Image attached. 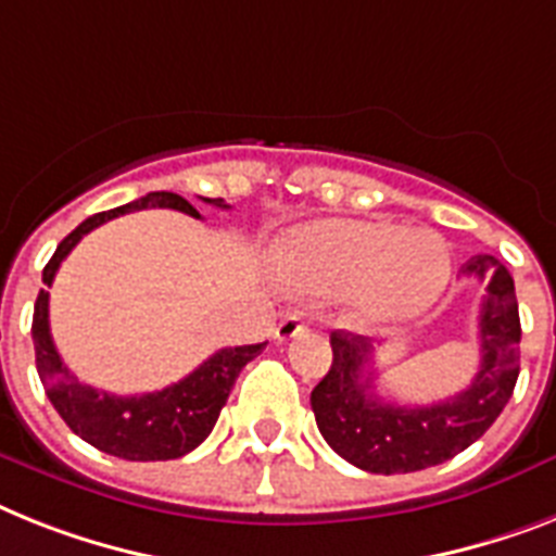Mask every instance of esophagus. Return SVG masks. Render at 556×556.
<instances>
[{
    "label": "esophagus",
    "instance_id": "1",
    "mask_svg": "<svg viewBox=\"0 0 556 556\" xmlns=\"http://www.w3.org/2000/svg\"><path fill=\"white\" fill-rule=\"evenodd\" d=\"M306 329V318L304 312H289V315H283L281 324L275 327V338L278 341H289V338H295L298 332H304Z\"/></svg>",
    "mask_w": 556,
    "mask_h": 556
}]
</instances>
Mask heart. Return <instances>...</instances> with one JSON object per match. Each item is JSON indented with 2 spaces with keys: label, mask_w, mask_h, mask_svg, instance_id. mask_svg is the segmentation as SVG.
<instances>
[{
  "label": "heart",
  "mask_w": 556,
  "mask_h": 556,
  "mask_svg": "<svg viewBox=\"0 0 556 556\" xmlns=\"http://www.w3.org/2000/svg\"><path fill=\"white\" fill-rule=\"evenodd\" d=\"M275 269L283 283L304 295L352 292L361 318L394 324L432 304L446 287L452 264L446 244L432 229L324 218L278 238Z\"/></svg>",
  "instance_id": "b5f03b06"
}]
</instances>
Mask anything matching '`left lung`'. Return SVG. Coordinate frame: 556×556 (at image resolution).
Returning <instances> with one entry per match:
<instances>
[{"label": "left lung", "instance_id": "left-lung-1", "mask_svg": "<svg viewBox=\"0 0 556 556\" xmlns=\"http://www.w3.org/2000/svg\"><path fill=\"white\" fill-rule=\"evenodd\" d=\"M463 275L489 281L480 304V371L469 389L432 406H397L375 394L366 364L371 341L332 332V366L312 389L320 434L343 460L371 475H406L469 448L506 409L520 375V312L515 281L494 255H475Z\"/></svg>", "mask_w": 556, "mask_h": 556}]
</instances>
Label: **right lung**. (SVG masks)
Returning a JSON list of instances; mask_svg holds the SVG:
<instances>
[{
	"label": "right lung",
	"mask_w": 556,
	"mask_h": 556,
	"mask_svg": "<svg viewBox=\"0 0 556 556\" xmlns=\"http://www.w3.org/2000/svg\"><path fill=\"white\" fill-rule=\"evenodd\" d=\"M206 204L227 210L224 199H204ZM147 206H167L178 210L192 218H201L199 210L176 192H147L144 199L130 201V204L108 210V213L90 215L87 222L73 229L56 247L53 258L41 273V281L53 283L56 269L81 238L96 229L99 224L118 218L124 213H136ZM48 292L41 289L34 306V346H36V369H39L41 387L48 392L53 409L62 415V420L79 434L85 443L96 446L99 452H108L122 460H176L181 454L204 443V438L213 432L215 420L222 415L229 392L236 387L238 371L250 364L267 343H252V346H227L218 350L213 357H206L195 371H190L185 380H178L162 392L147 394H110L81 383L56 352L53 334H50L48 320Z\"/></svg>",
	"instance_id": "add662e5"
}]
</instances>
